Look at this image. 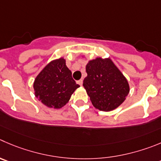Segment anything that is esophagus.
<instances>
[{
    "instance_id": "obj_1",
    "label": "esophagus",
    "mask_w": 161,
    "mask_h": 161,
    "mask_svg": "<svg viewBox=\"0 0 161 161\" xmlns=\"http://www.w3.org/2000/svg\"><path fill=\"white\" fill-rule=\"evenodd\" d=\"M76 82H77L78 85H80V86H81L82 84H83V80H77V81H76Z\"/></svg>"
}]
</instances>
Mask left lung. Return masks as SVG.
Wrapping results in <instances>:
<instances>
[{
	"label": "left lung",
	"instance_id": "obj_1",
	"mask_svg": "<svg viewBox=\"0 0 161 161\" xmlns=\"http://www.w3.org/2000/svg\"><path fill=\"white\" fill-rule=\"evenodd\" d=\"M86 72L83 86L95 108L110 111L124 102L130 92L129 84L111 59L90 61Z\"/></svg>",
	"mask_w": 161,
	"mask_h": 161
}]
</instances>
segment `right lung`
I'll return each instance as SVG.
<instances>
[{"label": "right lung", "mask_w": 161, "mask_h": 161, "mask_svg": "<svg viewBox=\"0 0 161 161\" xmlns=\"http://www.w3.org/2000/svg\"><path fill=\"white\" fill-rule=\"evenodd\" d=\"M80 85L72 77L65 65V60L59 58L50 62L34 82L35 95L48 108H61L69 100L71 95Z\"/></svg>", "instance_id": "right-lung-1"}]
</instances>
